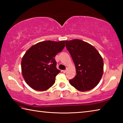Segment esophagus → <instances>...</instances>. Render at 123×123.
I'll return each mask as SVG.
<instances>
[{
  "mask_svg": "<svg viewBox=\"0 0 123 123\" xmlns=\"http://www.w3.org/2000/svg\"><path fill=\"white\" fill-rule=\"evenodd\" d=\"M66 71H67L66 70H62V72H63L64 73H65L66 72Z\"/></svg>",
  "mask_w": 123,
  "mask_h": 123,
  "instance_id": "esophagus-1",
  "label": "esophagus"
}]
</instances>
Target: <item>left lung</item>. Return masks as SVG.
<instances>
[{"instance_id":"1","label":"left lung","mask_w":123,"mask_h":123,"mask_svg":"<svg viewBox=\"0 0 123 123\" xmlns=\"http://www.w3.org/2000/svg\"><path fill=\"white\" fill-rule=\"evenodd\" d=\"M66 47L75 66L76 75L69 80L78 91H89L97 86L104 72L103 59L95 48L86 42L75 39L66 41Z\"/></svg>"}]
</instances>
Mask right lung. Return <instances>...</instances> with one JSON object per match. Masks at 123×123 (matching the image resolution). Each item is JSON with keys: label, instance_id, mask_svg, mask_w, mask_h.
<instances>
[{"label": "right lung", "instance_id": "1", "mask_svg": "<svg viewBox=\"0 0 123 123\" xmlns=\"http://www.w3.org/2000/svg\"><path fill=\"white\" fill-rule=\"evenodd\" d=\"M66 41H45L29 48L22 58L23 76L27 84L35 90L44 91L51 87L60 73L56 68V55L65 47Z\"/></svg>", "mask_w": 123, "mask_h": 123}]
</instances>
